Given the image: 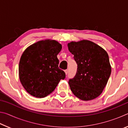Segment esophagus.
I'll return each mask as SVG.
<instances>
[{"label":"esophagus","mask_w":128,"mask_h":128,"mask_svg":"<svg viewBox=\"0 0 128 128\" xmlns=\"http://www.w3.org/2000/svg\"><path fill=\"white\" fill-rule=\"evenodd\" d=\"M64 72H65V73H66V74L67 75V74H68V70H67V69H66V70H64Z\"/></svg>","instance_id":"34e87169"}]
</instances>
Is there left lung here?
Returning <instances> with one entry per match:
<instances>
[{
    "instance_id": "1",
    "label": "left lung",
    "mask_w": 128,
    "mask_h": 128,
    "mask_svg": "<svg viewBox=\"0 0 128 128\" xmlns=\"http://www.w3.org/2000/svg\"><path fill=\"white\" fill-rule=\"evenodd\" d=\"M68 46L77 64L76 74L68 82L71 91L82 100L97 98L111 75L108 54L98 44L88 40L72 42Z\"/></svg>"
}]
</instances>
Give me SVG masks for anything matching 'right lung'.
Wrapping results in <instances>:
<instances>
[{"instance_id":"right-lung-1","label":"right lung","mask_w":128,"mask_h":128,"mask_svg":"<svg viewBox=\"0 0 128 128\" xmlns=\"http://www.w3.org/2000/svg\"><path fill=\"white\" fill-rule=\"evenodd\" d=\"M62 48L57 41L45 40L34 43L23 52L19 62V77L32 96L46 97L66 78V73L59 68L57 58Z\"/></svg>"}]
</instances>
